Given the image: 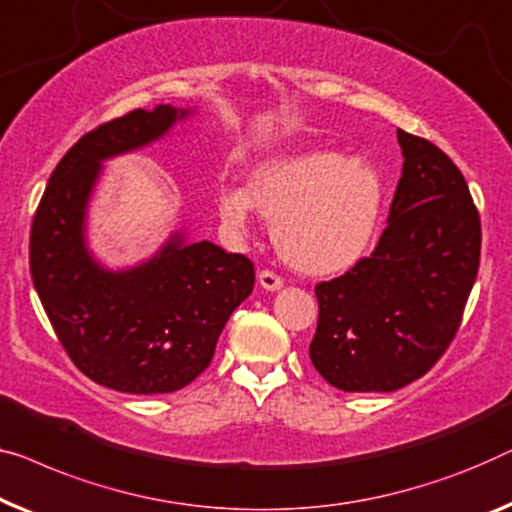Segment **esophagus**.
Masks as SVG:
<instances>
[{"instance_id": "34e87169", "label": "esophagus", "mask_w": 512, "mask_h": 512, "mask_svg": "<svg viewBox=\"0 0 512 512\" xmlns=\"http://www.w3.org/2000/svg\"><path fill=\"white\" fill-rule=\"evenodd\" d=\"M258 284H261V288H265V291H279V288L284 286V281L270 270H261L258 272Z\"/></svg>"}]
</instances>
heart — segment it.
Masks as SVG:
<instances>
[{"mask_svg": "<svg viewBox=\"0 0 512 512\" xmlns=\"http://www.w3.org/2000/svg\"><path fill=\"white\" fill-rule=\"evenodd\" d=\"M385 201L383 177L365 157L309 150L263 161L247 189L217 196L221 224L247 235L251 210L272 224L279 256L309 277L351 270L372 247Z\"/></svg>", "mask_w": 512, "mask_h": 512, "instance_id": "b5f03b06", "label": "heart"}]
</instances>
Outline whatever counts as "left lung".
Returning a JSON list of instances; mask_svg holds the SVG:
<instances>
[{
	"label": "left lung",
	"mask_w": 512,
	"mask_h": 512,
	"mask_svg": "<svg viewBox=\"0 0 512 512\" xmlns=\"http://www.w3.org/2000/svg\"><path fill=\"white\" fill-rule=\"evenodd\" d=\"M402 177L374 254L316 286L309 358L344 392H392L429 372L462 321L480 263V219L459 168L397 129Z\"/></svg>",
	"instance_id": "8db88e82"
}]
</instances>
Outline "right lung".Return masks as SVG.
Masks as SVG:
<instances>
[{
	"label": "right lung",
	"mask_w": 512,
	"mask_h": 512,
	"mask_svg": "<svg viewBox=\"0 0 512 512\" xmlns=\"http://www.w3.org/2000/svg\"><path fill=\"white\" fill-rule=\"evenodd\" d=\"M191 108L157 106L85 133L50 175L32 224L29 270L59 342L85 376L129 395H164L210 365L254 265L177 228L157 254L108 268L90 249L87 212L103 164L168 136Z\"/></svg>",
	"instance_id": "obj_1"
}]
</instances>
